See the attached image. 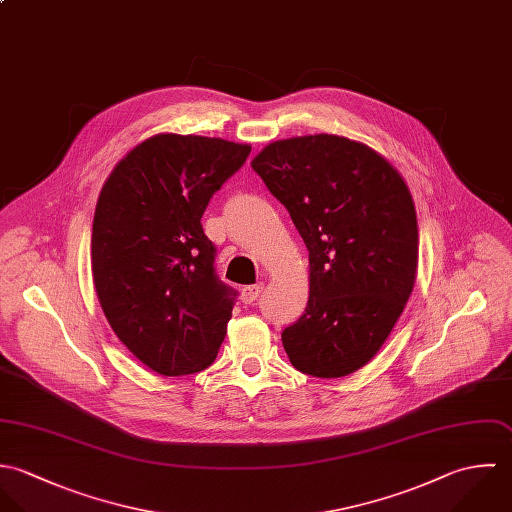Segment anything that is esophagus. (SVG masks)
Listing matches in <instances>:
<instances>
[{
	"instance_id": "1",
	"label": "esophagus",
	"mask_w": 512,
	"mask_h": 512,
	"mask_svg": "<svg viewBox=\"0 0 512 512\" xmlns=\"http://www.w3.org/2000/svg\"><path fill=\"white\" fill-rule=\"evenodd\" d=\"M263 289H265V283H255V285L243 287V289H241V301H243L245 305H253V303L259 299V295L263 293Z\"/></svg>"
}]
</instances>
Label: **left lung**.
<instances>
[{"label": "left lung", "instance_id": "left-lung-1", "mask_svg": "<svg viewBox=\"0 0 512 512\" xmlns=\"http://www.w3.org/2000/svg\"><path fill=\"white\" fill-rule=\"evenodd\" d=\"M251 166L308 249L307 308L281 334L289 360L308 376H348L374 358L413 291L408 186L372 148L334 134L273 142Z\"/></svg>", "mask_w": 512, "mask_h": 512}]
</instances>
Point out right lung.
<instances>
[{
	"instance_id": "add662e5",
	"label": "right lung",
	"mask_w": 512,
	"mask_h": 512,
	"mask_svg": "<svg viewBox=\"0 0 512 512\" xmlns=\"http://www.w3.org/2000/svg\"><path fill=\"white\" fill-rule=\"evenodd\" d=\"M251 148L158 134L122 158L93 221V279L120 342L162 376L202 372L225 338L237 291L215 271L202 215Z\"/></svg>"
}]
</instances>
